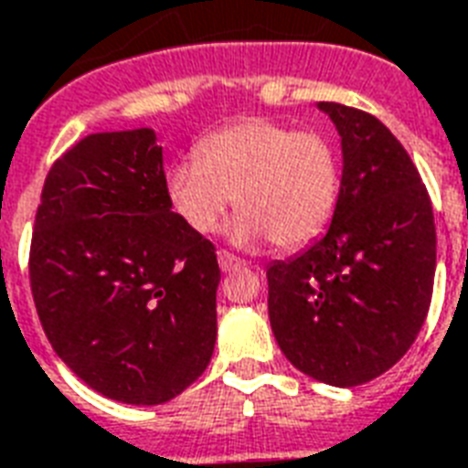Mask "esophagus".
Returning <instances> with one entry per match:
<instances>
[{"label": "esophagus", "instance_id": "obj_1", "mask_svg": "<svg viewBox=\"0 0 468 468\" xmlns=\"http://www.w3.org/2000/svg\"><path fill=\"white\" fill-rule=\"evenodd\" d=\"M218 265L223 272H233V270H242L245 262L240 258L230 255V252H226V250H218Z\"/></svg>", "mask_w": 468, "mask_h": 468}]
</instances>
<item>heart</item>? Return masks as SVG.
Instances as JSON below:
<instances>
[{
	"instance_id": "b5f03b06",
	"label": "heart",
	"mask_w": 468,
	"mask_h": 468,
	"mask_svg": "<svg viewBox=\"0 0 468 468\" xmlns=\"http://www.w3.org/2000/svg\"><path fill=\"white\" fill-rule=\"evenodd\" d=\"M194 156L164 174L171 210L194 233H216L235 201V242L294 250L321 235L336 210L338 154L316 130L252 117L201 139Z\"/></svg>"
}]
</instances>
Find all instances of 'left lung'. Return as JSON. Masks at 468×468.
Masks as SVG:
<instances>
[{
  "label": "left lung",
  "mask_w": 468,
  "mask_h": 468,
  "mask_svg": "<svg viewBox=\"0 0 468 468\" xmlns=\"http://www.w3.org/2000/svg\"><path fill=\"white\" fill-rule=\"evenodd\" d=\"M316 107L341 137L338 203L312 248L267 267V309L294 368L353 388L415 344L432 302L437 233L427 188L395 134L356 107Z\"/></svg>",
  "instance_id": "obj_1"
}]
</instances>
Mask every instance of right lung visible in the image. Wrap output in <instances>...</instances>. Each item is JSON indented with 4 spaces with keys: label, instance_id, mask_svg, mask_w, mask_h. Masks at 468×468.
Returning a JSON list of instances; mask_svg holds the SVG:
<instances>
[{
    "label": "right lung",
    "instance_id": "right-lung-1",
    "mask_svg": "<svg viewBox=\"0 0 468 468\" xmlns=\"http://www.w3.org/2000/svg\"><path fill=\"white\" fill-rule=\"evenodd\" d=\"M28 274L53 351L110 400L162 405L208 368L218 260L166 201L154 130L98 132L53 164Z\"/></svg>",
    "mask_w": 468,
    "mask_h": 468
}]
</instances>
